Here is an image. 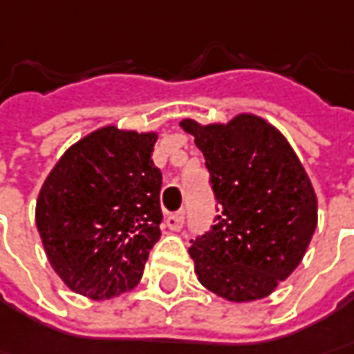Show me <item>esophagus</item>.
Masks as SVG:
<instances>
[{
	"label": "esophagus",
	"mask_w": 354,
	"mask_h": 354,
	"mask_svg": "<svg viewBox=\"0 0 354 354\" xmlns=\"http://www.w3.org/2000/svg\"><path fill=\"white\" fill-rule=\"evenodd\" d=\"M182 225H184V214H182V212L172 214V216L166 218V227H168L170 232H180Z\"/></svg>",
	"instance_id": "esophagus-1"
}]
</instances>
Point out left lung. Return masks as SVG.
<instances>
[{
    "label": "left lung",
    "instance_id": "1",
    "mask_svg": "<svg viewBox=\"0 0 354 354\" xmlns=\"http://www.w3.org/2000/svg\"><path fill=\"white\" fill-rule=\"evenodd\" d=\"M206 158L220 204L216 225L190 245L207 291L232 303L271 295L287 279L317 227V194L283 132L254 113L202 124L182 118Z\"/></svg>",
    "mask_w": 354,
    "mask_h": 354
}]
</instances>
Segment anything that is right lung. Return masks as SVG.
Wrapping results in <instances>:
<instances>
[{
	"label": "right lung",
	"mask_w": 354,
	"mask_h": 354,
	"mask_svg": "<svg viewBox=\"0 0 354 354\" xmlns=\"http://www.w3.org/2000/svg\"><path fill=\"white\" fill-rule=\"evenodd\" d=\"M158 132L106 124L71 145L35 204L45 255L71 291L95 301L134 289L160 239Z\"/></svg>",
	"instance_id": "1"
}]
</instances>
